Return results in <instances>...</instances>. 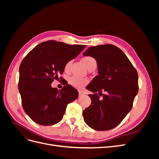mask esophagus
<instances>
[{"label": "esophagus", "instance_id": "obj_1", "mask_svg": "<svg viewBox=\"0 0 159 159\" xmlns=\"http://www.w3.org/2000/svg\"><path fill=\"white\" fill-rule=\"evenodd\" d=\"M79 95H84V93H83L81 91H79Z\"/></svg>", "mask_w": 159, "mask_h": 159}]
</instances>
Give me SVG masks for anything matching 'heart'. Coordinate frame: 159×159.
Returning a JSON list of instances; mask_svg holds the SVG:
<instances>
[{
    "label": "heart",
    "instance_id": "b5f03b06",
    "mask_svg": "<svg viewBox=\"0 0 159 159\" xmlns=\"http://www.w3.org/2000/svg\"><path fill=\"white\" fill-rule=\"evenodd\" d=\"M83 62L87 68H89L90 66L93 65H96V64H97L95 59L93 58V57H91V56L84 57L83 58ZM71 63V61H68L66 63L64 66V70L66 71H68L69 70ZM68 82L72 87L77 89H81L82 88L84 85H85L88 84V80L85 78H80V77L74 75V76H71V78H69Z\"/></svg>",
    "mask_w": 159,
    "mask_h": 159
}]
</instances>
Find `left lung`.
<instances>
[{
  "label": "left lung",
  "instance_id": "8db88e82",
  "mask_svg": "<svg viewBox=\"0 0 159 159\" xmlns=\"http://www.w3.org/2000/svg\"><path fill=\"white\" fill-rule=\"evenodd\" d=\"M83 55L95 58L98 70L86 87L93 94L89 95L91 103L83 112L84 121L97 131H107L117 126L131 111L139 91L137 71L114 45L90 47Z\"/></svg>",
  "mask_w": 159,
  "mask_h": 159
}]
</instances>
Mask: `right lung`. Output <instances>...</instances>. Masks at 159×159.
<instances>
[{
  "mask_svg": "<svg viewBox=\"0 0 159 159\" xmlns=\"http://www.w3.org/2000/svg\"><path fill=\"white\" fill-rule=\"evenodd\" d=\"M85 47L48 40L37 45L23 59L19 68L18 90L23 109L33 121L41 125L57 123L68 104L78 98V90L68 83L61 90L51 84L63 73L66 62Z\"/></svg>",
  "mask_w": 159,
  "mask_h": 159,
  "instance_id": "add662e5",
  "label": "right lung"
}]
</instances>
